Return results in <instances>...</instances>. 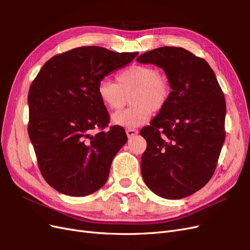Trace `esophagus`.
Here are the masks:
<instances>
[{
	"label": "esophagus",
	"mask_w": 250,
	"mask_h": 250,
	"mask_svg": "<svg viewBox=\"0 0 250 250\" xmlns=\"http://www.w3.org/2000/svg\"><path fill=\"white\" fill-rule=\"evenodd\" d=\"M138 133H139V131L137 129H133V128H128V129H126V134L129 139L134 137V135H137Z\"/></svg>",
	"instance_id": "1"
}]
</instances>
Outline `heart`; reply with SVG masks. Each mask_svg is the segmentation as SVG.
Here are the masks:
<instances>
[{
	"instance_id": "b5f03b06",
	"label": "heart",
	"mask_w": 250,
	"mask_h": 250,
	"mask_svg": "<svg viewBox=\"0 0 250 250\" xmlns=\"http://www.w3.org/2000/svg\"><path fill=\"white\" fill-rule=\"evenodd\" d=\"M116 79L117 83L102 79L97 86L98 97L110 110L123 108L130 96L131 106L112 115L115 125L138 127L146 122L152 111H162L170 100L172 88L168 77L152 65L132 64L119 72Z\"/></svg>"
}]
</instances>
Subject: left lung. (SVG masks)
I'll list each match as a JSON object with an SVG mask.
<instances>
[{
	"label": "left lung",
	"instance_id": "left-lung-1",
	"mask_svg": "<svg viewBox=\"0 0 250 250\" xmlns=\"http://www.w3.org/2000/svg\"><path fill=\"white\" fill-rule=\"evenodd\" d=\"M137 62L162 67L172 88L167 106L140 132L147 142L142 176L161 197L185 198L216 170L225 140L224 94L206 60L184 48H157Z\"/></svg>",
	"mask_w": 250,
	"mask_h": 250
}]
</instances>
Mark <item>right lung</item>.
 Wrapping results in <instances>:
<instances>
[{
    "label": "right lung",
    "instance_id": "1",
    "mask_svg": "<svg viewBox=\"0 0 250 250\" xmlns=\"http://www.w3.org/2000/svg\"><path fill=\"white\" fill-rule=\"evenodd\" d=\"M138 54L96 46L75 48L49 59L32 81L29 138L42 177L58 192L80 197L106 183L111 162L127 135L121 126L104 131L109 115L97 86ZM94 129L100 132L92 136Z\"/></svg>",
    "mask_w": 250,
    "mask_h": 250
}]
</instances>
